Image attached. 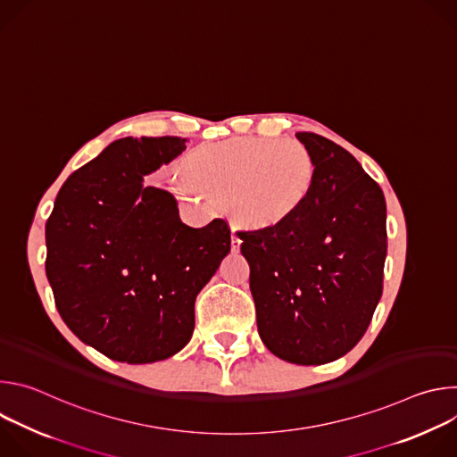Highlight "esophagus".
<instances>
[{
  "instance_id": "esophagus-1",
  "label": "esophagus",
  "mask_w": 457,
  "mask_h": 457,
  "mask_svg": "<svg viewBox=\"0 0 457 457\" xmlns=\"http://www.w3.org/2000/svg\"><path fill=\"white\" fill-rule=\"evenodd\" d=\"M240 244H242V240H240L237 229L233 228V233H231V249H233V251H238V249H240Z\"/></svg>"
}]
</instances>
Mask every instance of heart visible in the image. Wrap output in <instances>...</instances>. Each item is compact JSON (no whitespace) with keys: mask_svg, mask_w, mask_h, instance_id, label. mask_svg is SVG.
I'll return each instance as SVG.
<instances>
[{"mask_svg":"<svg viewBox=\"0 0 457 457\" xmlns=\"http://www.w3.org/2000/svg\"><path fill=\"white\" fill-rule=\"evenodd\" d=\"M179 191L187 199L212 195L245 226L273 229L309 201L316 166L298 143L235 137L195 150L184 164Z\"/></svg>","mask_w":457,"mask_h":457,"instance_id":"1","label":"heart"}]
</instances>
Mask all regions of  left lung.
<instances>
[{"mask_svg": "<svg viewBox=\"0 0 457 457\" xmlns=\"http://www.w3.org/2000/svg\"><path fill=\"white\" fill-rule=\"evenodd\" d=\"M296 139L316 166L309 201L282 226L238 237L264 345L289 363L321 365L361 340L381 298L386 206L345 148L312 132Z\"/></svg>", "mask_w": 457, "mask_h": 457, "instance_id": "1", "label": "left lung"}]
</instances>
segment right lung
<instances>
[{
    "label": "right lung",
    "mask_w": 457,
    "mask_h": 457,
    "mask_svg": "<svg viewBox=\"0 0 457 457\" xmlns=\"http://www.w3.org/2000/svg\"><path fill=\"white\" fill-rule=\"evenodd\" d=\"M186 150L180 137H124L74 171L46 220V278L69 329L115 361L177 354L195 300L231 249L222 219L186 226L177 199L145 175Z\"/></svg>",
    "instance_id": "1"
}]
</instances>
